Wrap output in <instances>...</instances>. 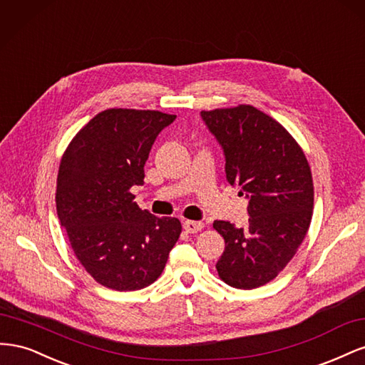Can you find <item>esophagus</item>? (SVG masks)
Returning <instances> with one entry per match:
<instances>
[{"label":"esophagus","mask_w":365,"mask_h":365,"mask_svg":"<svg viewBox=\"0 0 365 365\" xmlns=\"http://www.w3.org/2000/svg\"><path fill=\"white\" fill-rule=\"evenodd\" d=\"M182 227L185 230V233H197V231H201L204 228V224L200 222V220H185Z\"/></svg>","instance_id":"esophagus-1"}]
</instances>
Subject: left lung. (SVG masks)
Here are the masks:
<instances>
[{
	"label": "left lung",
	"instance_id": "8db88e82",
	"mask_svg": "<svg viewBox=\"0 0 365 365\" xmlns=\"http://www.w3.org/2000/svg\"><path fill=\"white\" fill-rule=\"evenodd\" d=\"M201 117L224 149L228 182L248 197L245 228L213 222L225 240L217 274L233 288H259L284 269L311 225V168L289 132L257 108H220Z\"/></svg>",
	"mask_w": 365,
	"mask_h": 365
}]
</instances>
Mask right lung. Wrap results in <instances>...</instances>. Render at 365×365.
Here are the masks:
<instances>
[{
  "label": "right lung",
  "mask_w": 365,
  "mask_h": 365,
  "mask_svg": "<svg viewBox=\"0 0 365 365\" xmlns=\"http://www.w3.org/2000/svg\"><path fill=\"white\" fill-rule=\"evenodd\" d=\"M176 115L113 108L98 113L63 152L56 210L86 272L105 288L137 291L155 282L181 235L176 217L134 202L153 141Z\"/></svg>",
  "instance_id": "1"
}]
</instances>
